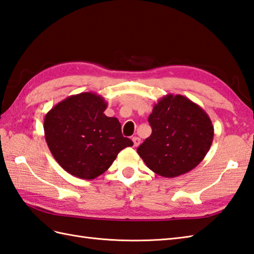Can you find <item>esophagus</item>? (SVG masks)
I'll return each mask as SVG.
<instances>
[{
    "label": "esophagus",
    "mask_w": 254,
    "mask_h": 254,
    "mask_svg": "<svg viewBox=\"0 0 254 254\" xmlns=\"http://www.w3.org/2000/svg\"><path fill=\"white\" fill-rule=\"evenodd\" d=\"M132 140H133V143H134V146H135V147H137V146L140 144V138L137 137V136H134V137L132 138Z\"/></svg>",
    "instance_id": "1"
}]
</instances>
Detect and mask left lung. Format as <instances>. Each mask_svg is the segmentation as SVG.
<instances>
[{
  "instance_id": "8db88e82",
  "label": "left lung",
  "mask_w": 254,
  "mask_h": 254,
  "mask_svg": "<svg viewBox=\"0 0 254 254\" xmlns=\"http://www.w3.org/2000/svg\"><path fill=\"white\" fill-rule=\"evenodd\" d=\"M151 135L137 154L152 172L175 178L203 160L213 141L214 128L207 113L183 95L158 100L148 118Z\"/></svg>"
}]
</instances>
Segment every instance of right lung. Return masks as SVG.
<instances>
[{
    "instance_id": "add662e5",
    "label": "right lung",
    "mask_w": 254,
    "mask_h": 254,
    "mask_svg": "<svg viewBox=\"0 0 254 254\" xmlns=\"http://www.w3.org/2000/svg\"><path fill=\"white\" fill-rule=\"evenodd\" d=\"M107 103L96 93L71 95L55 105L44 118L47 146L68 173L93 180L113 164L133 141L121 133V125L104 111Z\"/></svg>"
}]
</instances>
